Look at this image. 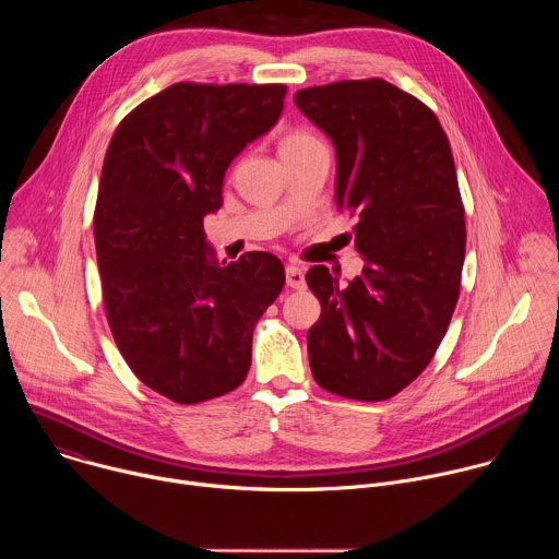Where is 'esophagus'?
<instances>
[{"label": "esophagus", "mask_w": 559, "mask_h": 559, "mask_svg": "<svg viewBox=\"0 0 559 559\" xmlns=\"http://www.w3.org/2000/svg\"><path fill=\"white\" fill-rule=\"evenodd\" d=\"M285 283H287V287H292V289H302V287H305V274H302V270L296 267V265H287V270H285Z\"/></svg>", "instance_id": "1"}]
</instances>
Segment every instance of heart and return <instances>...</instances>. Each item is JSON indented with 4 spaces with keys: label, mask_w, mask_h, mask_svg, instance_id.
<instances>
[{
    "label": "heart",
    "mask_w": 559,
    "mask_h": 559,
    "mask_svg": "<svg viewBox=\"0 0 559 559\" xmlns=\"http://www.w3.org/2000/svg\"><path fill=\"white\" fill-rule=\"evenodd\" d=\"M307 139H313V136L307 134V132H302V130H292L289 134L283 136L281 147H285V145H296V143H302V141H307Z\"/></svg>",
    "instance_id": "obj_1"
}]
</instances>
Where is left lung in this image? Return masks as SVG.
I'll use <instances>...</instances> for the list:
<instances>
[{
    "instance_id": "left-lung-1",
    "label": "left lung",
    "mask_w": 559,
    "mask_h": 559,
    "mask_svg": "<svg viewBox=\"0 0 559 559\" xmlns=\"http://www.w3.org/2000/svg\"><path fill=\"white\" fill-rule=\"evenodd\" d=\"M336 147V205L356 216L360 276L307 272L321 318L307 332L313 380L352 401L403 391L431 362L460 296L464 205L449 139L429 106L384 79L294 95Z\"/></svg>"
}]
</instances>
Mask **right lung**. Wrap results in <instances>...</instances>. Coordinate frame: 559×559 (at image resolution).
I'll use <instances>...</instances> for the list:
<instances>
[{"label":"right lung","mask_w":559,"mask_h":559,"mask_svg":"<svg viewBox=\"0 0 559 559\" xmlns=\"http://www.w3.org/2000/svg\"><path fill=\"white\" fill-rule=\"evenodd\" d=\"M283 84L181 82L117 126L102 168L95 246L112 338L134 376L179 405L241 384L252 334L285 285L270 252L218 263L203 216L234 156L283 112Z\"/></svg>","instance_id":"obj_1"}]
</instances>
